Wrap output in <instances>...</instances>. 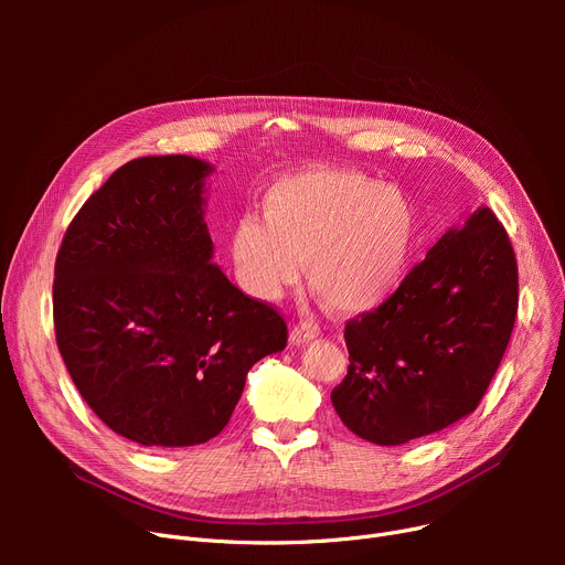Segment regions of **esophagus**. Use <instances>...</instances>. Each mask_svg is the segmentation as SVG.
<instances>
[{
    "mask_svg": "<svg viewBox=\"0 0 565 565\" xmlns=\"http://www.w3.org/2000/svg\"><path fill=\"white\" fill-rule=\"evenodd\" d=\"M318 337V328L313 322H307V320H302V322H298V324H292V330H290V341L295 343V345H302V343H309V341H313Z\"/></svg>",
    "mask_w": 565,
    "mask_h": 565,
    "instance_id": "esophagus-1",
    "label": "esophagus"
}]
</instances>
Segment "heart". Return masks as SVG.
I'll list each match as a JSON object with an SVG mask.
<instances>
[{
	"label": "heart",
	"instance_id": "b5f03b06",
	"mask_svg": "<svg viewBox=\"0 0 565 565\" xmlns=\"http://www.w3.org/2000/svg\"><path fill=\"white\" fill-rule=\"evenodd\" d=\"M263 218L245 215L231 235L243 284L273 300L307 279L337 313H364L398 286L414 245L407 196L345 169H313L277 181L263 196Z\"/></svg>",
	"mask_w": 565,
	"mask_h": 565
}]
</instances>
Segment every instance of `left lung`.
I'll return each mask as SVG.
<instances>
[{
    "instance_id": "obj_1",
    "label": "left lung",
    "mask_w": 565,
    "mask_h": 565,
    "mask_svg": "<svg viewBox=\"0 0 565 565\" xmlns=\"http://www.w3.org/2000/svg\"><path fill=\"white\" fill-rule=\"evenodd\" d=\"M518 316V260L490 207L444 233L373 311L345 322L348 373L332 390L341 422L396 447L479 407Z\"/></svg>"
}]
</instances>
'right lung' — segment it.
Here are the masks:
<instances>
[{
    "label": "right lung",
    "instance_id": "1",
    "mask_svg": "<svg viewBox=\"0 0 565 565\" xmlns=\"http://www.w3.org/2000/svg\"><path fill=\"white\" fill-rule=\"evenodd\" d=\"M211 164L148 156L84 201L54 263V334L98 419L141 447L217 437L249 369L286 348L284 316L211 263Z\"/></svg>",
    "mask_w": 565,
    "mask_h": 565
}]
</instances>
